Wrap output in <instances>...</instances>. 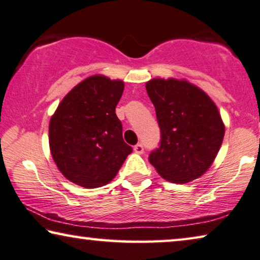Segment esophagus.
<instances>
[{"label": "esophagus", "mask_w": 260, "mask_h": 260, "mask_svg": "<svg viewBox=\"0 0 260 260\" xmlns=\"http://www.w3.org/2000/svg\"><path fill=\"white\" fill-rule=\"evenodd\" d=\"M134 151L136 153H143L144 152V146H143V144H136L134 146Z\"/></svg>", "instance_id": "1"}]
</instances>
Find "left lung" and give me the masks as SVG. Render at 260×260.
<instances>
[{
    "label": "left lung",
    "mask_w": 260,
    "mask_h": 260,
    "mask_svg": "<svg viewBox=\"0 0 260 260\" xmlns=\"http://www.w3.org/2000/svg\"><path fill=\"white\" fill-rule=\"evenodd\" d=\"M160 129L149 161L164 179L187 183L211 167L225 126L213 101L186 81L153 78L145 85Z\"/></svg>",
    "instance_id": "obj_1"
}]
</instances>
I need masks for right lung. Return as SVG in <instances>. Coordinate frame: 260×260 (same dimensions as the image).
Returning a JSON list of instances; mask_svg holds the SVG:
<instances>
[{
  "mask_svg": "<svg viewBox=\"0 0 260 260\" xmlns=\"http://www.w3.org/2000/svg\"><path fill=\"white\" fill-rule=\"evenodd\" d=\"M122 81L95 75L77 84L56 109L49 123V145L58 170L85 189L115 178L133 148L123 139L116 105Z\"/></svg>",
  "mask_w": 260,
  "mask_h": 260,
  "instance_id": "right-lung-1",
  "label": "right lung"
}]
</instances>
